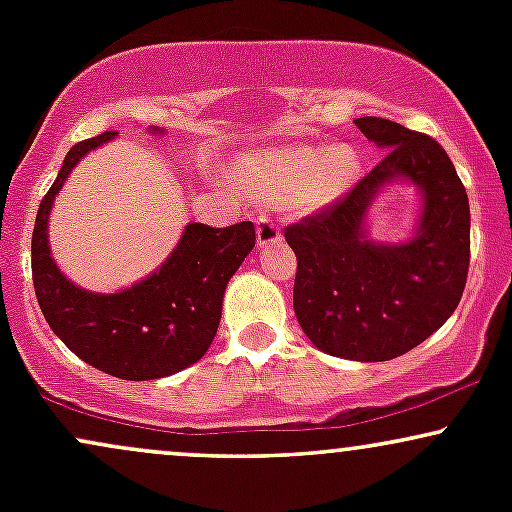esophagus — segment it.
I'll return each mask as SVG.
<instances>
[{
  "instance_id": "obj_1",
  "label": "esophagus",
  "mask_w": 512,
  "mask_h": 512,
  "mask_svg": "<svg viewBox=\"0 0 512 512\" xmlns=\"http://www.w3.org/2000/svg\"><path fill=\"white\" fill-rule=\"evenodd\" d=\"M281 240V226L269 216H260L257 219V245L260 248H267V245H274Z\"/></svg>"
}]
</instances>
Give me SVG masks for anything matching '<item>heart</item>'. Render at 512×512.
Here are the masks:
<instances>
[{
	"label": "heart",
	"instance_id": "b5f03b06",
	"mask_svg": "<svg viewBox=\"0 0 512 512\" xmlns=\"http://www.w3.org/2000/svg\"><path fill=\"white\" fill-rule=\"evenodd\" d=\"M358 168L351 146H298L257 156L245 170V182L262 202L303 195L310 204H327L354 185Z\"/></svg>",
	"mask_w": 512,
	"mask_h": 512
}]
</instances>
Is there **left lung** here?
<instances>
[{"instance_id":"obj_1","label":"left lung","mask_w":512,"mask_h":512,"mask_svg":"<svg viewBox=\"0 0 512 512\" xmlns=\"http://www.w3.org/2000/svg\"><path fill=\"white\" fill-rule=\"evenodd\" d=\"M354 122L385 158L284 236L298 260L293 310L305 337L330 356L375 363L407 354L455 313L469 269V199L436 139L383 117ZM395 181L420 190L417 231L407 244H375L369 204Z\"/></svg>"}]
</instances>
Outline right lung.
I'll list each match as a JSON object with an SVG mask.
<instances>
[{"instance_id":"right-lung-1","label":"right lung","mask_w":512,"mask_h":512,"mask_svg":"<svg viewBox=\"0 0 512 512\" xmlns=\"http://www.w3.org/2000/svg\"><path fill=\"white\" fill-rule=\"evenodd\" d=\"M161 134V129H151ZM117 132H103L69 149L57 180L35 216L31 267L40 310L50 330L88 366L122 380H156L207 354L221 320L226 284L255 248V223L228 228L187 223L180 243L154 274L117 293L72 284L50 252L48 219L64 180L88 151Z\"/></svg>"}]
</instances>
